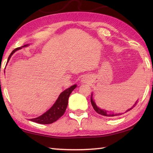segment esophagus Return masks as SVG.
Here are the masks:
<instances>
[{"mask_svg":"<svg viewBox=\"0 0 153 153\" xmlns=\"http://www.w3.org/2000/svg\"><path fill=\"white\" fill-rule=\"evenodd\" d=\"M82 82L83 83H87V78L86 77H83L82 78Z\"/></svg>","mask_w":153,"mask_h":153,"instance_id":"obj_1","label":"esophagus"}]
</instances>
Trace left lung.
I'll list each match as a JSON object with an SVG mask.
<instances>
[{"label": "left lung", "instance_id": "8db88e82", "mask_svg": "<svg viewBox=\"0 0 153 153\" xmlns=\"http://www.w3.org/2000/svg\"><path fill=\"white\" fill-rule=\"evenodd\" d=\"M138 102H139V100L137 99V100H136V102H135L134 105H133L131 107V108H129V109L126 110L124 112L114 113V112H109V111H107V110H106L105 109H102V108H99V107H98V106H97L96 103L95 102V100H94L93 99V93L91 94V105L93 106V108H94V110H95L97 113L99 114L102 115L104 116H107V117H114V116H120V115H122V114H123L128 112V111H129V110H131L132 108H134V107L137 105Z\"/></svg>", "mask_w": 153, "mask_h": 153}]
</instances>
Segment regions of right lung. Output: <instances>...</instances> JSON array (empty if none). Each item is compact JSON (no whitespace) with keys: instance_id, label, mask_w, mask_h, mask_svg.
Wrapping results in <instances>:
<instances>
[{"instance_id":"obj_1","label":"right lung","mask_w":153,"mask_h":153,"mask_svg":"<svg viewBox=\"0 0 153 153\" xmlns=\"http://www.w3.org/2000/svg\"><path fill=\"white\" fill-rule=\"evenodd\" d=\"M30 44L25 45L21 47L16 48L10 54L8 58L7 63L9 62L10 59L12 56V55L14 54L16 51L21 49L23 47H28ZM77 87V85H74L71 86L69 88L64 90V91L62 92L59 97H58L56 102H54V105L51 106L50 109H48L47 112H45L41 116L37 117V118L30 119V121L36 122L41 124H50V123L56 122L57 120L59 119L60 117L62 116L66 109L67 108L68 103V98L70 95L71 93L73 91V90Z\"/></svg>"}]
</instances>
